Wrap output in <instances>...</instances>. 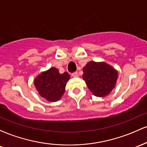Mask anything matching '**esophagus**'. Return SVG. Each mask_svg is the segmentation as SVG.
I'll use <instances>...</instances> for the list:
<instances>
[{"label":"esophagus","instance_id":"esophagus-1","mask_svg":"<svg viewBox=\"0 0 147 147\" xmlns=\"http://www.w3.org/2000/svg\"><path fill=\"white\" fill-rule=\"evenodd\" d=\"M72 76L73 77H77L79 76V75H78V73H77V72H75L72 74Z\"/></svg>","mask_w":147,"mask_h":147}]
</instances>
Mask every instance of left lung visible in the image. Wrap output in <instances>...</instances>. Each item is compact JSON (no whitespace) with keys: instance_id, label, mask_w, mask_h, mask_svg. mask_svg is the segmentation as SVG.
Here are the masks:
<instances>
[{"instance_id":"obj_1","label":"left lung","mask_w":147,"mask_h":147,"mask_svg":"<svg viewBox=\"0 0 147 147\" xmlns=\"http://www.w3.org/2000/svg\"><path fill=\"white\" fill-rule=\"evenodd\" d=\"M83 79L89 90L97 97H105L114 88L117 72L106 63L90 61L83 68Z\"/></svg>"}]
</instances>
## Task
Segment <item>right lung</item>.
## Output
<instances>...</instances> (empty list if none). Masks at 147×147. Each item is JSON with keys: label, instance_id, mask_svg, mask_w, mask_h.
<instances>
[{"label": "right lung", "instance_id": "1", "mask_svg": "<svg viewBox=\"0 0 147 147\" xmlns=\"http://www.w3.org/2000/svg\"><path fill=\"white\" fill-rule=\"evenodd\" d=\"M69 79L68 72L60 74L58 69L51 68L35 79L34 86L41 97L49 102H57L63 95Z\"/></svg>", "mask_w": 147, "mask_h": 147}]
</instances>
